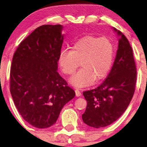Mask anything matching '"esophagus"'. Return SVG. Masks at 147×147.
I'll return each instance as SVG.
<instances>
[{"instance_id":"obj_1","label":"esophagus","mask_w":147,"mask_h":147,"mask_svg":"<svg viewBox=\"0 0 147 147\" xmlns=\"http://www.w3.org/2000/svg\"><path fill=\"white\" fill-rule=\"evenodd\" d=\"M75 94L77 97H79V96H81V95H82V93H81V92L78 90V89H76L75 90Z\"/></svg>"}]
</instances>
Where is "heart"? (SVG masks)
Listing matches in <instances>:
<instances>
[{"label": "heart", "instance_id": "heart-1", "mask_svg": "<svg viewBox=\"0 0 147 147\" xmlns=\"http://www.w3.org/2000/svg\"><path fill=\"white\" fill-rule=\"evenodd\" d=\"M113 59V46L108 38L88 36L76 42L72 50H61L59 64L64 74L72 75L80 63L82 68L70 79V83L76 88H83L105 77Z\"/></svg>", "mask_w": 147, "mask_h": 147}]
</instances>
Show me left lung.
<instances>
[{"label":"left lung","instance_id":"obj_1","mask_svg":"<svg viewBox=\"0 0 147 147\" xmlns=\"http://www.w3.org/2000/svg\"><path fill=\"white\" fill-rule=\"evenodd\" d=\"M113 30L119 40L110 73L98 87L83 92L87 101L83 122L97 129L110 125L125 112L136 87L137 70L132 48L120 31Z\"/></svg>","mask_w":147,"mask_h":147}]
</instances>
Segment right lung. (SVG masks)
I'll return each instance as SVG.
<instances>
[{
    "label": "right lung",
    "instance_id": "add662e5",
    "mask_svg": "<svg viewBox=\"0 0 147 147\" xmlns=\"http://www.w3.org/2000/svg\"><path fill=\"white\" fill-rule=\"evenodd\" d=\"M61 25H43L18 45L10 70V92L22 117L33 126L56 123L75 92L61 77L59 56L64 34Z\"/></svg>",
    "mask_w": 147,
    "mask_h": 147
}]
</instances>
